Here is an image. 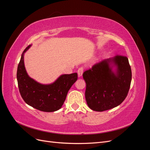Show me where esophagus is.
<instances>
[{
	"label": "esophagus",
	"mask_w": 150,
	"mask_h": 150,
	"mask_svg": "<svg viewBox=\"0 0 150 150\" xmlns=\"http://www.w3.org/2000/svg\"><path fill=\"white\" fill-rule=\"evenodd\" d=\"M83 71H84V68L83 67H81L79 68L78 70V74L79 77H81V76L83 75Z\"/></svg>",
	"instance_id": "34e87169"
}]
</instances>
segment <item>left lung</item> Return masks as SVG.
<instances>
[{
  "label": "left lung",
  "instance_id": "1",
  "mask_svg": "<svg viewBox=\"0 0 150 150\" xmlns=\"http://www.w3.org/2000/svg\"><path fill=\"white\" fill-rule=\"evenodd\" d=\"M83 76L88 105L100 112L119 106L125 100L132 78L128 59L118 55L96 63Z\"/></svg>",
  "mask_w": 150,
  "mask_h": 150
}]
</instances>
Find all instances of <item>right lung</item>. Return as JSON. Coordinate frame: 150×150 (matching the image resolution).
<instances>
[{
	"instance_id": "1",
	"label": "right lung",
	"mask_w": 150,
	"mask_h": 150,
	"mask_svg": "<svg viewBox=\"0 0 150 150\" xmlns=\"http://www.w3.org/2000/svg\"><path fill=\"white\" fill-rule=\"evenodd\" d=\"M30 46L29 45L24 49L17 67V79L20 94L28 105L39 111H57L64 104L69 89L78 79V74H62L49 84L37 82L29 76L24 66V53Z\"/></svg>"
}]
</instances>
